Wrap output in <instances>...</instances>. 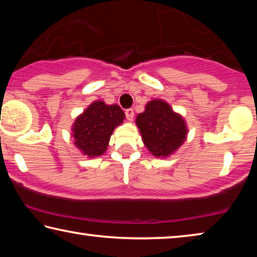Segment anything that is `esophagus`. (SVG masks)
I'll list each match as a JSON object with an SVG mask.
<instances>
[{
	"instance_id": "34e87169",
	"label": "esophagus",
	"mask_w": 257,
	"mask_h": 257,
	"mask_svg": "<svg viewBox=\"0 0 257 257\" xmlns=\"http://www.w3.org/2000/svg\"><path fill=\"white\" fill-rule=\"evenodd\" d=\"M124 113H125V116H127V119L129 121H133V119H134V110H133V108H127Z\"/></svg>"
}]
</instances>
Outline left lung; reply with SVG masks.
<instances>
[{
	"label": "left lung",
	"mask_w": 257,
	"mask_h": 257,
	"mask_svg": "<svg viewBox=\"0 0 257 257\" xmlns=\"http://www.w3.org/2000/svg\"><path fill=\"white\" fill-rule=\"evenodd\" d=\"M136 124L147 150L158 158L175 153L188 133L184 118L162 99L147 103L145 111L137 115Z\"/></svg>",
	"instance_id": "obj_1"
}]
</instances>
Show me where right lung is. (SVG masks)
Masks as SVG:
<instances>
[{
	"label": "right lung",
	"instance_id": "1",
	"mask_svg": "<svg viewBox=\"0 0 257 257\" xmlns=\"http://www.w3.org/2000/svg\"><path fill=\"white\" fill-rule=\"evenodd\" d=\"M125 115L119 105H106L103 101L90 104L72 125L73 144L82 154L95 158L105 153L110 137Z\"/></svg>",
	"mask_w": 257,
	"mask_h": 257
}]
</instances>
